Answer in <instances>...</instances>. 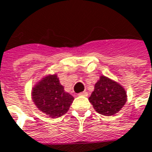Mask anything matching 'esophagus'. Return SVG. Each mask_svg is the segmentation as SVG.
<instances>
[{
    "label": "esophagus",
    "mask_w": 152,
    "mask_h": 152,
    "mask_svg": "<svg viewBox=\"0 0 152 152\" xmlns=\"http://www.w3.org/2000/svg\"><path fill=\"white\" fill-rule=\"evenodd\" d=\"M79 95H83V96H87L88 95V92H86V91H83V92H81V93H79Z\"/></svg>",
    "instance_id": "1"
}]
</instances>
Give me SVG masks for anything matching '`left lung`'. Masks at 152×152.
Here are the masks:
<instances>
[{
  "instance_id": "8db88e82",
  "label": "left lung",
  "mask_w": 152,
  "mask_h": 152,
  "mask_svg": "<svg viewBox=\"0 0 152 152\" xmlns=\"http://www.w3.org/2000/svg\"><path fill=\"white\" fill-rule=\"evenodd\" d=\"M88 100L97 113L110 116L122 108L126 102V94L121 85L107 77L101 76Z\"/></svg>"
}]
</instances>
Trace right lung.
Returning a JSON list of instances; mask_svg holds the SVG:
<instances>
[{"mask_svg":"<svg viewBox=\"0 0 152 152\" xmlns=\"http://www.w3.org/2000/svg\"><path fill=\"white\" fill-rule=\"evenodd\" d=\"M32 99L39 110L53 118L66 113L74 100L71 94L64 92L56 75L44 78L33 88Z\"/></svg>","mask_w":152,"mask_h":152,"instance_id":"right-lung-1","label":"right lung"}]
</instances>
